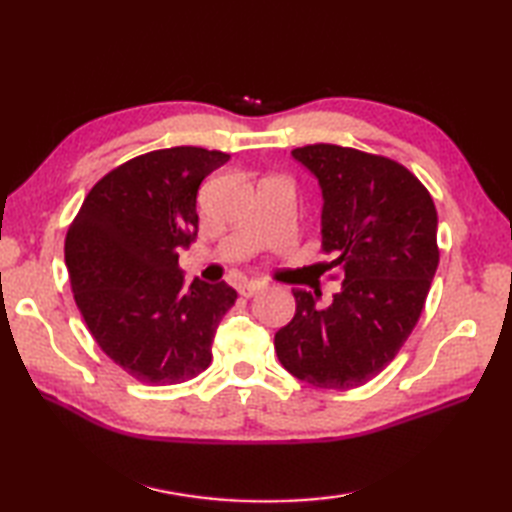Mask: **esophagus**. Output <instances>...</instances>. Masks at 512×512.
Returning a JSON list of instances; mask_svg holds the SVG:
<instances>
[{"label":"esophagus","instance_id":"esophagus-1","mask_svg":"<svg viewBox=\"0 0 512 512\" xmlns=\"http://www.w3.org/2000/svg\"><path fill=\"white\" fill-rule=\"evenodd\" d=\"M262 288H264L262 281H244V284L237 286V292H239V295H242V297H253L255 292H259Z\"/></svg>","mask_w":512,"mask_h":512}]
</instances>
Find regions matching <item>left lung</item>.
<instances>
[{
  "label": "left lung",
  "instance_id": "8db88e82",
  "mask_svg": "<svg viewBox=\"0 0 512 512\" xmlns=\"http://www.w3.org/2000/svg\"><path fill=\"white\" fill-rule=\"evenodd\" d=\"M323 195V270L343 284L328 308L295 288V317L275 334L288 372L323 389L365 385L416 328L440 262L438 213L409 169L339 145L292 149Z\"/></svg>",
  "mask_w": 512,
  "mask_h": 512
}]
</instances>
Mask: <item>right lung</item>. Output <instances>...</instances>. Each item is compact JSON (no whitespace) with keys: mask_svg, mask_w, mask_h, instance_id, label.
<instances>
[{"mask_svg":"<svg viewBox=\"0 0 512 512\" xmlns=\"http://www.w3.org/2000/svg\"><path fill=\"white\" fill-rule=\"evenodd\" d=\"M231 158L171 147L123 162L94 184L65 235L76 308L94 341L129 376L178 385L211 365L217 325L237 292L184 286L178 250L198 235V189Z\"/></svg>","mask_w":512,"mask_h":512,"instance_id":"right-lung-1","label":"right lung"}]
</instances>
